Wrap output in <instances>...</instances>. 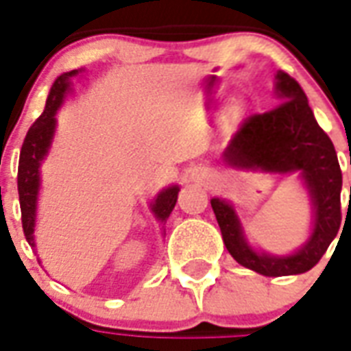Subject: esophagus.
Segmentation results:
<instances>
[{"label": "esophagus", "instance_id": "obj_1", "mask_svg": "<svg viewBox=\"0 0 351 351\" xmlns=\"http://www.w3.org/2000/svg\"><path fill=\"white\" fill-rule=\"evenodd\" d=\"M195 178H197V180H199V176H197V175H195Z\"/></svg>", "mask_w": 351, "mask_h": 351}]
</instances>
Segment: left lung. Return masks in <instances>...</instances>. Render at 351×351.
<instances>
[{"label":"left lung","mask_w":351,"mask_h":351,"mask_svg":"<svg viewBox=\"0 0 351 351\" xmlns=\"http://www.w3.org/2000/svg\"><path fill=\"white\" fill-rule=\"evenodd\" d=\"M275 96L281 104L268 113L245 119L223 152V160L241 171L295 173L311 199L307 241L288 255L255 249L243 234L234 204L221 197L210 201L228 253L243 268L266 277L305 274L314 268L335 240L342 217V173L333 143L316 123L300 83L282 70L275 76Z\"/></svg>","instance_id":"obj_1"}]
</instances>
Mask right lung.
Segmentation results:
<instances>
[{
    "mask_svg": "<svg viewBox=\"0 0 351 351\" xmlns=\"http://www.w3.org/2000/svg\"><path fill=\"white\" fill-rule=\"evenodd\" d=\"M80 70H70L57 77L51 85L50 95L46 98V108L43 115L38 117L35 124L31 126L27 136L23 139L22 152H20V163H18V195H20V208H22V227L25 240L29 241L33 249L35 243V227H37V206L38 193H40V165L50 152L51 143L56 137L57 128V111L63 106L64 98L72 93V77L77 76ZM180 186L173 184L163 188L158 195L150 201L149 208L158 221L165 225L169 215L173 212L178 199ZM165 232V228H163Z\"/></svg>",
    "mask_w": 351,
    "mask_h": 351,
    "instance_id": "right-lung-1",
    "label": "right lung"
}]
</instances>
